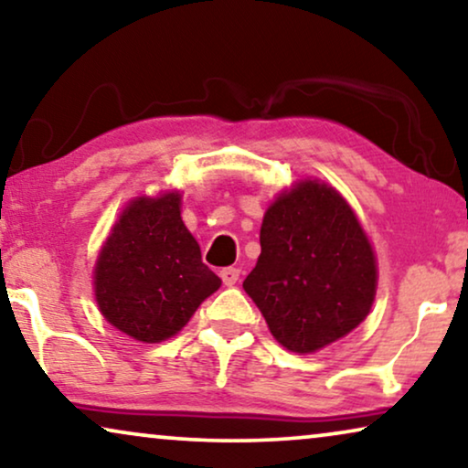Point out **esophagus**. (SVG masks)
I'll use <instances>...</instances> for the list:
<instances>
[{"mask_svg":"<svg viewBox=\"0 0 468 468\" xmlns=\"http://www.w3.org/2000/svg\"><path fill=\"white\" fill-rule=\"evenodd\" d=\"M219 274H221V279H223V285L232 287V285H236V281H239L240 271H239V268H223Z\"/></svg>","mask_w":468,"mask_h":468,"instance_id":"esophagus-1","label":"esophagus"}]
</instances>
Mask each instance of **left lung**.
<instances>
[{"label": "left lung", "mask_w": 468, "mask_h": 468, "mask_svg": "<svg viewBox=\"0 0 468 468\" xmlns=\"http://www.w3.org/2000/svg\"><path fill=\"white\" fill-rule=\"evenodd\" d=\"M260 245L242 287L287 351L315 354L347 336L373 309L379 281L373 242L332 185L306 176L274 196Z\"/></svg>", "instance_id": "1"}]
</instances>
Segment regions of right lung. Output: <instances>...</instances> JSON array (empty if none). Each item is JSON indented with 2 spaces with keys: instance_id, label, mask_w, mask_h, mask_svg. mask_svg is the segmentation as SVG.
Masks as SVG:
<instances>
[{
  "instance_id": "add662e5",
  "label": "right lung",
  "mask_w": 468,
  "mask_h": 468,
  "mask_svg": "<svg viewBox=\"0 0 468 468\" xmlns=\"http://www.w3.org/2000/svg\"><path fill=\"white\" fill-rule=\"evenodd\" d=\"M183 191L140 194L121 210L93 266V296L111 325L140 343L178 335L221 279L183 223Z\"/></svg>"
}]
</instances>
